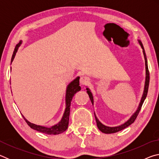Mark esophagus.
Segmentation results:
<instances>
[{
	"mask_svg": "<svg viewBox=\"0 0 159 159\" xmlns=\"http://www.w3.org/2000/svg\"><path fill=\"white\" fill-rule=\"evenodd\" d=\"M90 82V79L89 77L86 76H83L80 77V84L82 85H87L88 83H89Z\"/></svg>",
	"mask_w": 159,
	"mask_h": 159,
	"instance_id": "esophagus-1",
	"label": "esophagus"
}]
</instances>
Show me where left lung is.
Here are the masks:
<instances>
[{"label": "left lung", "mask_w": 159, "mask_h": 159, "mask_svg": "<svg viewBox=\"0 0 159 159\" xmlns=\"http://www.w3.org/2000/svg\"><path fill=\"white\" fill-rule=\"evenodd\" d=\"M139 44H140L142 48L143 49V54H144V60H145V66H146V80H145L144 90L143 95H142V98L141 99L140 104H139L138 110H137L136 112L134 113L133 116H132V117L130 118V119H129L127 122H125L124 124H123L120 126H117V127H107V126L104 125L102 123H101L99 121V120L98 119V118L96 117V116L95 114V120H96V123H97V125H98V128H99V130L102 131V133H104L111 134V133H117V132L122 130L123 129H125V128H127L128 126L131 125L132 123H134V121L135 120L137 117H138L139 111H140L142 104H143L144 99H145V98H146V97L147 95L148 89H149V69H148L147 56H146V54H145V51L144 49L143 45H142L141 41H139ZM86 90H87V93L88 94V95H89V98L90 99L91 102H92V104H93V97L92 93H91L90 91L88 90V88H86Z\"/></svg>", "instance_id": "8db88e82"}]
</instances>
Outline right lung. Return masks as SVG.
I'll return each instance as SVG.
<instances>
[{
  "instance_id": "obj_1",
  "label": "right lung",
  "mask_w": 159,
  "mask_h": 159,
  "mask_svg": "<svg viewBox=\"0 0 159 159\" xmlns=\"http://www.w3.org/2000/svg\"><path fill=\"white\" fill-rule=\"evenodd\" d=\"M21 43V42L20 41L17 45H16L14 52H13L12 56L11 62L13 61V60H14L15 54L17 52L18 48L20 47ZM79 79H80V77H77L76 79L74 80H73V81H72L68 85V87H67L66 95V109H65V111H64V114L63 115V117L61 118V121L60 123L51 128H46V127H43V126L35 125L34 123H31L22 116L24 119L25 120V121L26 122V123H27L29 127L32 129H34V130H36L37 131L41 132V133H43L45 134H57L65 131L67 129V128H68V125H69L70 106H71V102L72 100V98H73L74 95L78 92V91L80 90V86H79Z\"/></svg>"
}]
</instances>
